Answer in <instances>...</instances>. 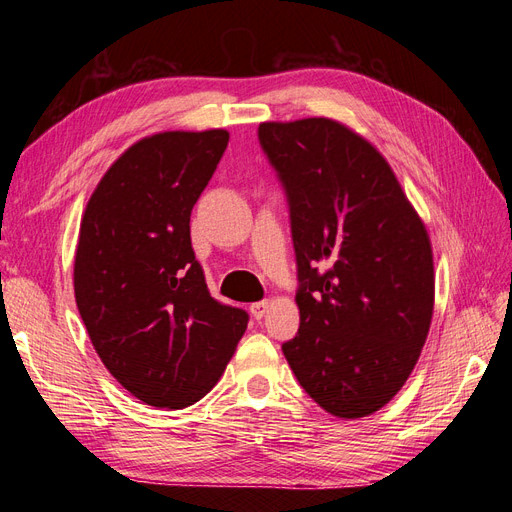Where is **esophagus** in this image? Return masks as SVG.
<instances>
[{
    "label": "esophagus",
    "mask_w": 512,
    "mask_h": 512,
    "mask_svg": "<svg viewBox=\"0 0 512 512\" xmlns=\"http://www.w3.org/2000/svg\"><path fill=\"white\" fill-rule=\"evenodd\" d=\"M269 307H271L269 301H256V303H252L250 312H252V316H254L256 320H260L262 316H265V314L269 312Z\"/></svg>",
    "instance_id": "34e87169"
}]
</instances>
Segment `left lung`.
Listing matches in <instances>:
<instances>
[{"instance_id":"left-lung-1","label":"left lung","mask_w":512,"mask_h":512,"mask_svg":"<svg viewBox=\"0 0 512 512\" xmlns=\"http://www.w3.org/2000/svg\"><path fill=\"white\" fill-rule=\"evenodd\" d=\"M258 138L288 194L301 282L286 361L322 410L374 414L410 378L431 327L425 222L391 164L346 123L262 121Z\"/></svg>"}]
</instances>
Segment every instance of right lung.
Returning <instances> with one entry per match:
<instances>
[{
    "mask_svg": "<svg viewBox=\"0 0 512 512\" xmlns=\"http://www.w3.org/2000/svg\"><path fill=\"white\" fill-rule=\"evenodd\" d=\"M228 130L156 132L91 192L74 254V299L111 376L143 404L181 410L222 378L247 329L215 301L194 258L190 213Z\"/></svg>",
    "mask_w": 512,
    "mask_h": 512,
    "instance_id": "right-lung-1",
    "label": "right lung"
}]
</instances>
